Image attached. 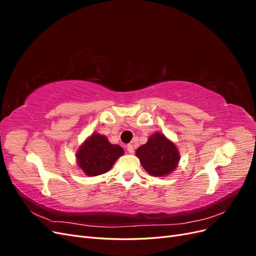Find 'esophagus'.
Here are the masks:
<instances>
[{"label": "esophagus", "mask_w": 256, "mask_h": 256, "mask_svg": "<svg viewBox=\"0 0 256 256\" xmlns=\"http://www.w3.org/2000/svg\"><path fill=\"white\" fill-rule=\"evenodd\" d=\"M126 148H127V152H128L129 154H132V152H134V145H132V144H128Z\"/></svg>", "instance_id": "34e87169"}]
</instances>
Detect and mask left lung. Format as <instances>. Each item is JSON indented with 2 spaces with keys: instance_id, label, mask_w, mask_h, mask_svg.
Wrapping results in <instances>:
<instances>
[{
  "instance_id": "left-lung-1",
  "label": "left lung",
  "mask_w": 256,
  "mask_h": 256,
  "mask_svg": "<svg viewBox=\"0 0 256 256\" xmlns=\"http://www.w3.org/2000/svg\"><path fill=\"white\" fill-rule=\"evenodd\" d=\"M136 154L145 171L158 177L172 173L180 162L176 145L159 132L150 136L147 143L136 150Z\"/></svg>"
}]
</instances>
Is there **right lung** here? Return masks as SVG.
I'll return each instance as SVG.
<instances>
[{"instance_id": "right-lung-1", "label": "right lung", "mask_w": 256, "mask_h": 256, "mask_svg": "<svg viewBox=\"0 0 256 256\" xmlns=\"http://www.w3.org/2000/svg\"><path fill=\"white\" fill-rule=\"evenodd\" d=\"M124 154L120 145L111 144L99 134H92L76 152V161L88 176H97L109 171Z\"/></svg>"}]
</instances>
